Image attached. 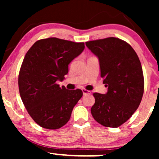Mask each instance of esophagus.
<instances>
[{
	"label": "esophagus",
	"instance_id": "esophagus-1",
	"mask_svg": "<svg viewBox=\"0 0 159 159\" xmlns=\"http://www.w3.org/2000/svg\"><path fill=\"white\" fill-rule=\"evenodd\" d=\"M82 93H83V95H88L91 93L90 91L87 90H85V89H82Z\"/></svg>",
	"mask_w": 159,
	"mask_h": 159
}]
</instances>
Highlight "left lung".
<instances>
[{
    "instance_id": "8db88e82",
    "label": "left lung",
    "mask_w": 159,
    "mask_h": 159,
    "mask_svg": "<svg viewBox=\"0 0 159 159\" xmlns=\"http://www.w3.org/2000/svg\"><path fill=\"white\" fill-rule=\"evenodd\" d=\"M98 56L106 94L94 93L91 114L97 122L116 128L126 122L140 106L144 92L143 69L136 52L125 41L107 38L86 42Z\"/></svg>"
}]
</instances>
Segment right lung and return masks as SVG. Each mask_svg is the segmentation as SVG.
Masks as SVG:
<instances>
[{
	"instance_id": "right-lung-1",
	"label": "right lung",
	"mask_w": 159,
	"mask_h": 159,
	"mask_svg": "<svg viewBox=\"0 0 159 159\" xmlns=\"http://www.w3.org/2000/svg\"><path fill=\"white\" fill-rule=\"evenodd\" d=\"M84 43L56 38L36 41L26 53L19 74L21 98L32 119L40 127L57 129L68 122L82 91L60 87L69 64L83 51Z\"/></svg>"
}]
</instances>
